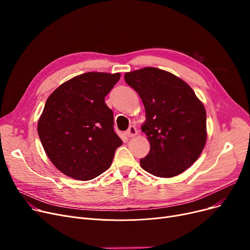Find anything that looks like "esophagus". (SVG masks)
Segmentation results:
<instances>
[{"label": "esophagus", "mask_w": 250, "mask_h": 250, "mask_svg": "<svg viewBox=\"0 0 250 250\" xmlns=\"http://www.w3.org/2000/svg\"><path fill=\"white\" fill-rule=\"evenodd\" d=\"M125 134H126V136H127L128 138H133V137H135V136L138 134V130H137L136 126L130 125V126L128 127V129L126 130Z\"/></svg>", "instance_id": "esophagus-1"}]
</instances>
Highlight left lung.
Returning a JSON list of instances; mask_svg holds the SVG:
<instances>
[{
  "label": "left lung",
  "mask_w": 250,
  "mask_h": 250,
  "mask_svg": "<svg viewBox=\"0 0 250 250\" xmlns=\"http://www.w3.org/2000/svg\"><path fill=\"white\" fill-rule=\"evenodd\" d=\"M146 110L142 132L150 142L149 154L140 160L152 175L173 177L190 167L207 141V114L193 90L175 75L152 67L125 74Z\"/></svg>",
  "instance_id": "1"
}]
</instances>
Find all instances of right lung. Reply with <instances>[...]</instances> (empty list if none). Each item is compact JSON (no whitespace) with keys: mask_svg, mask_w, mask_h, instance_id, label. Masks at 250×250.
Listing matches in <instances>:
<instances>
[{"mask_svg":"<svg viewBox=\"0 0 250 250\" xmlns=\"http://www.w3.org/2000/svg\"><path fill=\"white\" fill-rule=\"evenodd\" d=\"M121 74L89 72L74 77L47 98L37 125L48 158L60 171L90 180L107 170L123 141L113 129L106 96Z\"/></svg>","mask_w":250,"mask_h":250,"instance_id":"obj_1","label":"right lung"}]
</instances>
